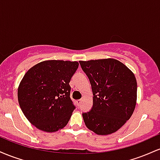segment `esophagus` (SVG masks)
Masks as SVG:
<instances>
[{"mask_svg": "<svg viewBox=\"0 0 160 160\" xmlns=\"http://www.w3.org/2000/svg\"><path fill=\"white\" fill-rule=\"evenodd\" d=\"M81 102H82L81 99H79V100H77V104H78V106L80 105V104H81Z\"/></svg>", "mask_w": 160, "mask_h": 160, "instance_id": "esophagus-1", "label": "esophagus"}]
</instances>
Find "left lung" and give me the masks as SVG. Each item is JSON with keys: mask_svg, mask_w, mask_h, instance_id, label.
Segmentation results:
<instances>
[{"mask_svg": "<svg viewBox=\"0 0 160 160\" xmlns=\"http://www.w3.org/2000/svg\"><path fill=\"white\" fill-rule=\"evenodd\" d=\"M93 93L91 111L82 113L86 127L99 135L120 129L132 115L137 102L135 74L114 58L80 61Z\"/></svg>", "mask_w": 160, "mask_h": 160, "instance_id": "1", "label": "left lung"}]
</instances>
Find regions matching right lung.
I'll use <instances>...</instances> for the list:
<instances>
[{
  "instance_id": "right-lung-1",
  "label": "right lung",
  "mask_w": 160,
  "mask_h": 160,
  "mask_svg": "<svg viewBox=\"0 0 160 160\" xmlns=\"http://www.w3.org/2000/svg\"><path fill=\"white\" fill-rule=\"evenodd\" d=\"M78 62L47 60L24 75L18 87V101L28 120L36 128L54 132L68 124L75 109L69 82Z\"/></svg>"
}]
</instances>
